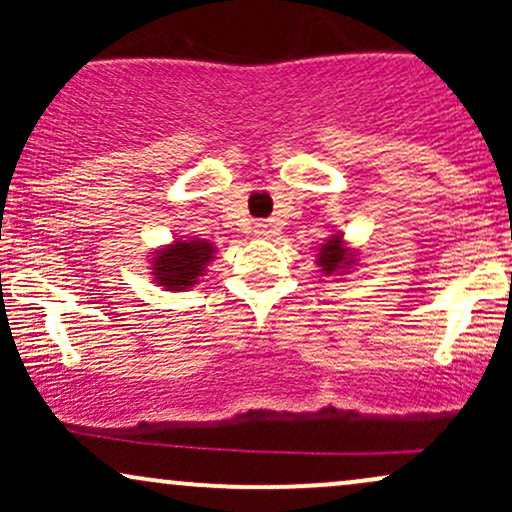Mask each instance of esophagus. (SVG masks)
<instances>
[{"label": "esophagus", "instance_id": "esophagus-1", "mask_svg": "<svg viewBox=\"0 0 512 512\" xmlns=\"http://www.w3.org/2000/svg\"><path fill=\"white\" fill-rule=\"evenodd\" d=\"M255 236L257 238H272V236H276V226L272 221L255 223Z\"/></svg>", "mask_w": 512, "mask_h": 512}]
</instances>
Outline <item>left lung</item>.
<instances>
[{
    "instance_id": "1",
    "label": "left lung",
    "mask_w": 512,
    "mask_h": 512,
    "mask_svg": "<svg viewBox=\"0 0 512 512\" xmlns=\"http://www.w3.org/2000/svg\"><path fill=\"white\" fill-rule=\"evenodd\" d=\"M354 262L356 255L344 245L342 233H334V236L327 238L325 243L320 245V250H317V264H320L325 274H344Z\"/></svg>"
}]
</instances>
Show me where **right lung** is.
<instances>
[{
  "mask_svg": "<svg viewBox=\"0 0 512 512\" xmlns=\"http://www.w3.org/2000/svg\"><path fill=\"white\" fill-rule=\"evenodd\" d=\"M216 248L209 240L175 238L173 245L154 252L151 269L158 286L166 291H185L195 286L199 276L207 272V264L214 260Z\"/></svg>",
  "mask_w": 512,
  "mask_h": 512,
  "instance_id": "1",
  "label": "right lung"
}]
</instances>
